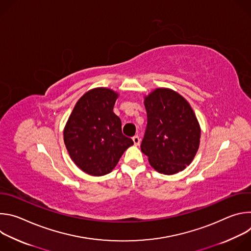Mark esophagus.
<instances>
[{
    "label": "esophagus",
    "mask_w": 251,
    "mask_h": 251,
    "mask_svg": "<svg viewBox=\"0 0 251 251\" xmlns=\"http://www.w3.org/2000/svg\"><path fill=\"white\" fill-rule=\"evenodd\" d=\"M132 140H133V142H134V145H136V146H138L139 144H140V138H139V136H134L133 138H132Z\"/></svg>",
    "instance_id": "34e87169"
}]
</instances>
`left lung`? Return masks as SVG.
I'll return each instance as SVG.
<instances>
[{
    "mask_svg": "<svg viewBox=\"0 0 251 251\" xmlns=\"http://www.w3.org/2000/svg\"><path fill=\"white\" fill-rule=\"evenodd\" d=\"M147 127L141 151L159 173L174 175L194 160L201 127L189 102L169 88H157L144 100Z\"/></svg>",
    "mask_w": 251,
    "mask_h": 251,
    "instance_id": "8db88e82",
    "label": "left lung"
}]
</instances>
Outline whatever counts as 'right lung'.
<instances>
[{"mask_svg": "<svg viewBox=\"0 0 251 251\" xmlns=\"http://www.w3.org/2000/svg\"><path fill=\"white\" fill-rule=\"evenodd\" d=\"M115 91L98 87L76 102L63 131L67 152L84 173L99 176L109 174L134 143L122 134L121 120L113 112Z\"/></svg>", "mask_w": 251, "mask_h": 251, "instance_id": "add662e5", "label": "right lung"}]
</instances>
